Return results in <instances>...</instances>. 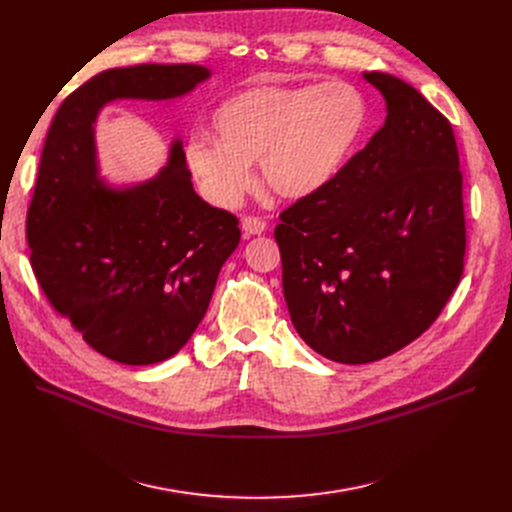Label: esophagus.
Wrapping results in <instances>:
<instances>
[{"label":"esophagus","instance_id":"obj_1","mask_svg":"<svg viewBox=\"0 0 512 512\" xmlns=\"http://www.w3.org/2000/svg\"><path fill=\"white\" fill-rule=\"evenodd\" d=\"M241 229L248 235H262L266 229H269V225H266V221H262V218H258V216H243Z\"/></svg>","mask_w":512,"mask_h":512}]
</instances>
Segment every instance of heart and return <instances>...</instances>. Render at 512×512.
I'll return each mask as SVG.
<instances>
[{"label": "heart", "instance_id": "heart-1", "mask_svg": "<svg viewBox=\"0 0 512 512\" xmlns=\"http://www.w3.org/2000/svg\"><path fill=\"white\" fill-rule=\"evenodd\" d=\"M367 123V100L350 83L260 85L218 108L216 139H189L185 156L218 206L237 204L252 187L256 160L277 196L304 200L342 173Z\"/></svg>", "mask_w": 512, "mask_h": 512}]
</instances>
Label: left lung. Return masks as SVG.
<instances>
[{"mask_svg": "<svg viewBox=\"0 0 512 512\" xmlns=\"http://www.w3.org/2000/svg\"><path fill=\"white\" fill-rule=\"evenodd\" d=\"M364 79L385 97V125L275 227L291 323L314 352L344 364L381 360L425 333L467 248L450 120L398 77Z\"/></svg>", "mask_w": 512, "mask_h": 512, "instance_id": "8db88e82", "label": "left lung"}]
</instances>
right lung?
Here are the masks:
<instances>
[{"label": "right lung", "mask_w": 512, "mask_h": 512, "mask_svg": "<svg viewBox=\"0 0 512 512\" xmlns=\"http://www.w3.org/2000/svg\"><path fill=\"white\" fill-rule=\"evenodd\" d=\"M208 77L198 64L104 70L62 102L41 152L27 210L37 283L95 352L133 367L187 344L241 233L193 191L181 141L156 179L102 185L93 123L112 100H170Z\"/></svg>", "instance_id": "right-lung-1"}]
</instances>
